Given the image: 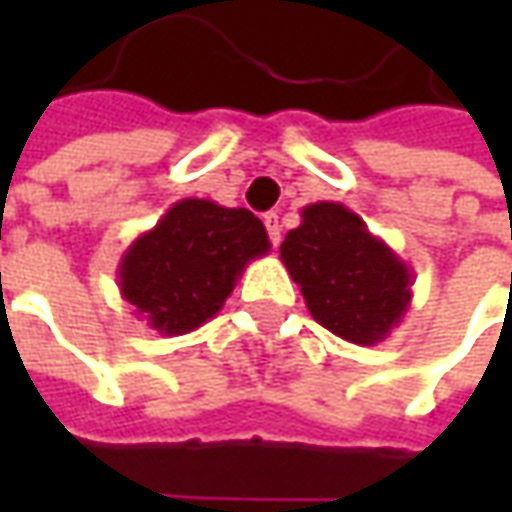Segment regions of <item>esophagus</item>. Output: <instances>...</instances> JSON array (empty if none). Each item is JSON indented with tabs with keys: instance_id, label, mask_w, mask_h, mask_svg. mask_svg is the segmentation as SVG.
I'll return each mask as SVG.
<instances>
[{
	"instance_id": "esophagus-1",
	"label": "esophagus",
	"mask_w": 512,
	"mask_h": 512,
	"mask_svg": "<svg viewBox=\"0 0 512 512\" xmlns=\"http://www.w3.org/2000/svg\"><path fill=\"white\" fill-rule=\"evenodd\" d=\"M263 224H266L271 244L279 246V241H282V224H279V213H274V211L266 213V216H263Z\"/></svg>"
}]
</instances>
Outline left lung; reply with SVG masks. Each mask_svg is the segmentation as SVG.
I'll list each match as a JSON object with an SVG mask.
<instances>
[{"label": "left lung", "mask_w": 512, "mask_h": 512, "mask_svg": "<svg viewBox=\"0 0 512 512\" xmlns=\"http://www.w3.org/2000/svg\"><path fill=\"white\" fill-rule=\"evenodd\" d=\"M279 257L312 318L348 343H381L411 307L414 271L343 202L307 205Z\"/></svg>", "instance_id": "1"}]
</instances>
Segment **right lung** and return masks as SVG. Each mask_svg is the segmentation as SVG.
I'll list each match as a JSON object with an SVG mask.
<instances>
[{"mask_svg":"<svg viewBox=\"0 0 512 512\" xmlns=\"http://www.w3.org/2000/svg\"><path fill=\"white\" fill-rule=\"evenodd\" d=\"M268 249L266 227L252 211L186 197L131 241L117 266V288L136 318L178 337L211 321L246 266Z\"/></svg>","mask_w":512,"mask_h":512,"instance_id":"add662e5","label":"right lung"}]
</instances>
